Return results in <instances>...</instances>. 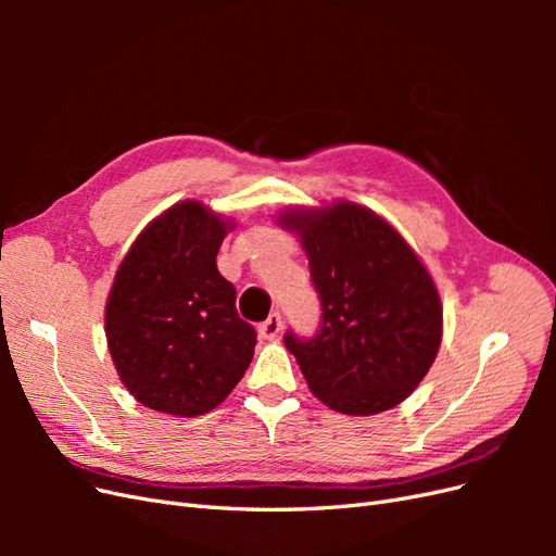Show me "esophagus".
<instances>
[{"label":"esophagus","mask_w":556,"mask_h":556,"mask_svg":"<svg viewBox=\"0 0 556 556\" xmlns=\"http://www.w3.org/2000/svg\"><path fill=\"white\" fill-rule=\"evenodd\" d=\"M260 329V336L262 339H266V341H274V339H278L280 336V329H282V319H280V315L278 313H271L268 315L264 323L257 327Z\"/></svg>","instance_id":"obj_1"}]
</instances>
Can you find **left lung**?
<instances>
[{
  "instance_id": "1",
  "label": "left lung",
  "mask_w": 556,
  "mask_h": 556,
  "mask_svg": "<svg viewBox=\"0 0 556 556\" xmlns=\"http://www.w3.org/2000/svg\"><path fill=\"white\" fill-rule=\"evenodd\" d=\"M278 225L304 245L323 304L311 341L285 336L311 392L343 415L399 406L429 374L443 339L427 266L384 217L355 201L285 208Z\"/></svg>"
}]
</instances>
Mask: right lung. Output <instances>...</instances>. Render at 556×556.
Masks as SVG:
<instances>
[{"mask_svg": "<svg viewBox=\"0 0 556 556\" xmlns=\"http://www.w3.org/2000/svg\"><path fill=\"white\" fill-rule=\"evenodd\" d=\"M233 220L197 199L150 220L117 266L104 311L106 343L127 392L146 408L194 417L239 384L257 336L217 271Z\"/></svg>", "mask_w": 556, "mask_h": 556, "instance_id": "right-lung-1", "label": "right lung"}]
</instances>
